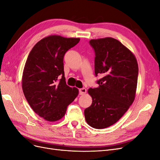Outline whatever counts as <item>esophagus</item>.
<instances>
[{
    "mask_svg": "<svg viewBox=\"0 0 160 160\" xmlns=\"http://www.w3.org/2000/svg\"><path fill=\"white\" fill-rule=\"evenodd\" d=\"M79 94L80 95H84L87 93V89L85 88H81L79 89Z\"/></svg>",
    "mask_w": 160,
    "mask_h": 160,
    "instance_id": "34e87169",
    "label": "esophagus"
}]
</instances>
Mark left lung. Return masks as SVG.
I'll return each mask as SVG.
<instances>
[{"label":"left lung","instance_id":"8db88e82","mask_svg":"<svg viewBox=\"0 0 160 160\" xmlns=\"http://www.w3.org/2000/svg\"><path fill=\"white\" fill-rule=\"evenodd\" d=\"M95 51V75L99 87L89 88L92 103L84 111L87 123L103 129L118 122L135 99L138 65L133 53L122 42L111 37L91 39Z\"/></svg>","mask_w":160,"mask_h":160}]
</instances>
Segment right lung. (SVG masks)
<instances>
[{
    "mask_svg": "<svg viewBox=\"0 0 160 160\" xmlns=\"http://www.w3.org/2000/svg\"><path fill=\"white\" fill-rule=\"evenodd\" d=\"M79 41L51 35L38 41L28 56L22 79L23 93L32 110L49 122L63 117L78 95V89L66 84L63 57Z\"/></svg>",
    "mask_w": 160,
    "mask_h": 160,
    "instance_id": "add662e5",
    "label": "right lung"
}]
</instances>
